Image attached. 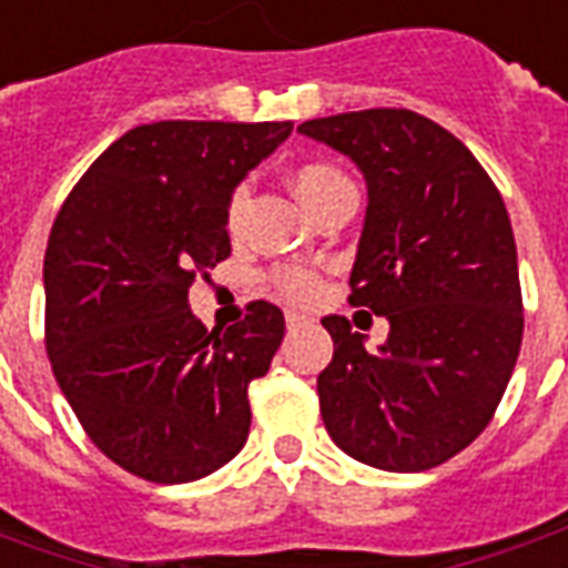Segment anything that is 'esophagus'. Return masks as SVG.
<instances>
[{
  "mask_svg": "<svg viewBox=\"0 0 568 568\" xmlns=\"http://www.w3.org/2000/svg\"><path fill=\"white\" fill-rule=\"evenodd\" d=\"M304 322H307L304 313H297V310H285V325H288V328H297V325H304Z\"/></svg>",
  "mask_w": 568,
  "mask_h": 568,
  "instance_id": "obj_1",
  "label": "esophagus"
}]
</instances>
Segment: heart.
<instances>
[{"label": "heart", "mask_w": 568, "mask_h": 568, "mask_svg": "<svg viewBox=\"0 0 568 568\" xmlns=\"http://www.w3.org/2000/svg\"><path fill=\"white\" fill-rule=\"evenodd\" d=\"M292 185H295L297 197L304 200V206L310 212H316L325 203V200L337 194L341 187H349V175L334 166V163L325 161H310L301 163L292 175ZM246 200H248V185H236L231 191V200H227V227L236 231L240 222H243V212H246ZM273 288L285 297V301H313V297L322 292V276L310 267H301V264H285V267H276L271 273Z\"/></svg>", "instance_id": "b5f03b06"}]
</instances>
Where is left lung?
I'll return each mask as SVG.
<instances>
[{
  "instance_id": "8db88e82",
  "label": "left lung",
  "mask_w": 568,
  "mask_h": 568,
  "mask_svg": "<svg viewBox=\"0 0 568 568\" xmlns=\"http://www.w3.org/2000/svg\"><path fill=\"white\" fill-rule=\"evenodd\" d=\"M365 173L368 215L349 304L389 320L377 353L325 316L322 423L353 459L426 471L487 428L517 365L524 295L508 210L453 133L410 109H365L301 124Z\"/></svg>"
}]
</instances>
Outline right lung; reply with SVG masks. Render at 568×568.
<instances>
[{
	"label": "right lung",
	"mask_w": 568,
	"mask_h": 568,
	"mask_svg": "<svg viewBox=\"0 0 568 568\" xmlns=\"http://www.w3.org/2000/svg\"><path fill=\"white\" fill-rule=\"evenodd\" d=\"M292 121H158L128 130L57 212L44 248V349L81 428L130 475L187 484L248 438V383L271 368L283 310L206 332L187 288L231 255L236 182Z\"/></svg>",
	"instance_id": "add662e5"
}]
</instances>
